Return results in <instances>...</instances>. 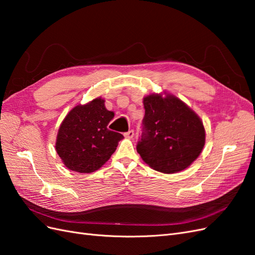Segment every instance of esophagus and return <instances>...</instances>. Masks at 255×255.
<instances>
[{"label": "esophagus", "instance_id": "34e87169", "mask_svg": "<svg viewBox=\"0 0 255 255\" xmlns=\"http://www.w3.org/2000/svg\"><path fill=\"white\" fill-rule=\"evenodd\" d=\"M125 136L127 137V138H133L134 137V130L133 129H130V130H128V132H127V133H125Z\"/></svg>", "mask_w": 255, "mask_h": 255}]
</instances>
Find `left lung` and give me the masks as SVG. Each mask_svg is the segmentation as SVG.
<instances>
[{
    "label": "left lung",
    "mask_w": 255,
    "mask_h": 255,
    "mask_svg": "<svg viewBox=\"0 0 255 255\" xmlns=\"http://www.w3.org/2000/svg\"><path fill=\"white\" fill-rule=\"evenodd\" d=\"M143 98L144 117L137 152L152 169L175 173L188 168L205 144V129L199 116L173 95Z\"/></svg>",
    "instance_id": "1"
}]
</instances>
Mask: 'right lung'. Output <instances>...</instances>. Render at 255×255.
<instances>
[{
  "label": "right lung",
  "mask_w": 255,
  "mask_h": 255,
  "mask_svg": "<svg viewBox=\"0 0 255 255\" xmlns=\"http://www.w3.org/2000/svg\"><path fill=\"white\" fill-rule=\"evenodd\" d=\"M104 102V99L97 98L87 104L76 105L61 122L55 149L72 171L98 170L111 158L123 138L107 128L115 114L106 110Z\"/></svg>",
  "instance_id": "right-lung-1"
}]
</instances>
